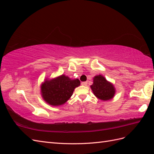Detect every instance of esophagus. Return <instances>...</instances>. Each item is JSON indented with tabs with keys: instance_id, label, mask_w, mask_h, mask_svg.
I'll return each mask as SVG.
<instances>
[{
	"instance_id": "obj_1",
	"label": "esophagus",
	"mask_w": 154,
	"mask_h": 154,
	"mask_svg": "<svg viewBox=\"0 0 154 154\" xmlns=\"http://www.w3.org/2000/svg\"><path fill=\"white\" fill-rule=\"evenodd\" d=\"M81 85H84V86H86L87 85V82H86V81H85V82H81Z\"/></svg>"
}]
</instances>
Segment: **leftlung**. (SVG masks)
Here are the masks:
<instances>
[{
	"instance_id": "left-lung-1",
	"label": "left lung",
	"mask_w": 154,
	"mask_h": 154,
	"mask_svg": "<svg viewBox=\"0 0 154 154\" xmlns=\"http://www.w3.org/2000/svg\"><path fill=\"white\" fill-rule=\"evenodd\" d=\"M91 88L94 95L97 98L103 101L109 100L115 94V88L111 83L101 75H97L93 78V84Z\"/></svg>"
}]
</instances>
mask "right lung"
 I'll list each match as a JSON object with an SVG mask.
<instances>
[{
  "label": "right lung",
  "instance_id": "add662e5",
  "mask_svg": "<svg viewBox=\"0 0 154 154\" xmlns=\"http://www.w3.org/2000/svg\"><path fill=\"white\" fill-rule=\"evenodd\" d=\"M80 85L78 79L71 80L65 75L46 81L41 85L44 100L51 105L58 106L64 104L71 97L75 87Z\"/></svg>",
  "mask_w": 154,
  "mask_h": 154
}]
</instances>
